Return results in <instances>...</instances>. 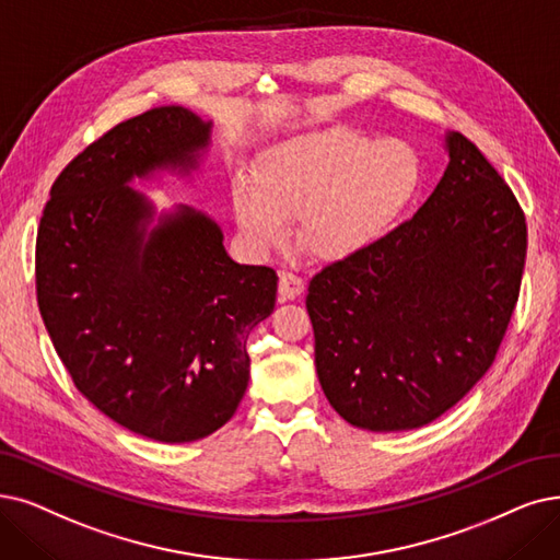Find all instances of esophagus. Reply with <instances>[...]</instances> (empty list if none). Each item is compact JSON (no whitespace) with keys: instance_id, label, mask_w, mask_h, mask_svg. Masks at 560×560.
<instances>
[{"instance_id":"obj_1","label":"esophagus","mask_w":560,"mask_h":560,"mask_svg":"<svg viewBox=\"0 0 560 560\" xmlns=\"http://www.w3.org/2000/svg\"><path fill=\"white\" fill-rule=\"evenodd\" d=\"M303 289H305L303 278L289 273V271L280 273V282H278L280 301H294V299H299L303 294Z\"/></svg>"}]
</instances>
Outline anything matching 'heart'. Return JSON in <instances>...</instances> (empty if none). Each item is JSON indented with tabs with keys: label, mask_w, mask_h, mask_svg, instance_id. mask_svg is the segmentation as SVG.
Here are the masks:
<instances>
[{
	"label": "heart",
	"mask_w": 560,
	"mask_h": 560,
	"mask_svg": "<svg viewBox=\"0 0 560 560\" xmlns=\"http://www.w3.org/2000/svg\"><path fill=\"white\" fill-rule=\"evenodd\" d=\"M418 153L401 140H374L326 128L266 149L255 178H234V213L257 248L287 238L299 218V243L326 261L363 255L382 241L420 188Z\"/></svg>",
	"instance_id": "1"
}]
</instances>
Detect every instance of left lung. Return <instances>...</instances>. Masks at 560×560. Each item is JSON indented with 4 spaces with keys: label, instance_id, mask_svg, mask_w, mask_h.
<instances>
[{
    "label": "left lung",
    "instance_id": "8db88e82",
    "mask_svg": "<svg viewBox=\"0 0 560 560\" xmlns=\"http://www.w3.org/2000/svg\"><path fill=\"white\" fill-rule=\"evenodd\" d=\"M416 215L310 280L315 365L330 407L370 432L453 409L494 363L526 261V218L462 132Z\"/></svg>",
    "mask_w": 560,
    "mask_h": 560
}]
</instances>
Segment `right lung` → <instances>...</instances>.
<instances>
[{
  "instance_id": "obj_1",
  "label": "right lung",
  "mask_w": 560,
  "mask_h": 560,
  "mask_svg": "<svg viewBox=\"0 0 560 560\" xmlns=\"http://www.w3.org/2000/svg\"><path fill=\"white\" fill-rule=\"evenodd\" d=\"M211 121L153 107L57 176L36 236V296L78 390L121 428L186 443L225 424L248 388L245 340L276 307L278 276L236 264L205 211L155 213L130 188L190 176Z\"/></svg>"
}]
</instances>
